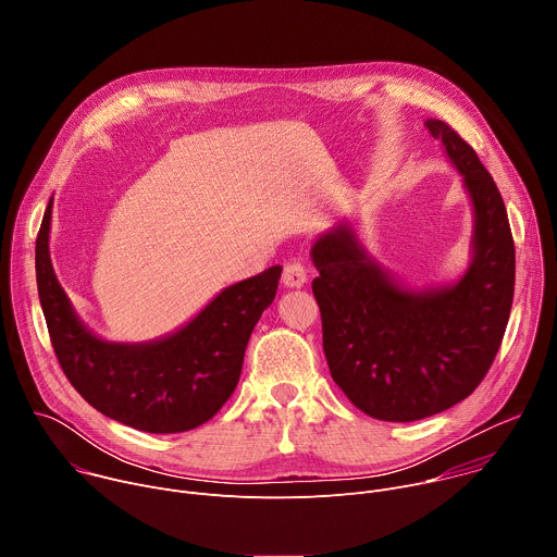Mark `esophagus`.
<instances>
[{"label": "esophagus", "instance_id": "obj_1", "mask_svg": "<svg viewBox=\"0 0 557 557\" xmlns=\"http://www.w3.org/2000/svg\"><path fill=\"white\" fill-rule=\"evenodd\" d=\"M306 267L301 262H288L282 273V282L286 288H301L306 284Z\"/></svg>", "mask_w": 557, "mask_h": 557}]
</instances>
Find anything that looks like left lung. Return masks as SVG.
<instances>
[{"instance_id":"8db88e82","label":"left lung","mask_w":557,"mask_h":557,"mask_svg":"<svg viewBox=\"0 0 557 557\" xmlns=\"http://www.w3.org/2000/svg\"><path fill=\"white\" fill-rule=\"evenodd\" d=\"M425 127L443 143L471 200L465 273L412 288L366 251L348 220L310 249L333 381L379 421H419L467 399L496 359L513 301L516 249L494 178L447 123L428 119Z\"/></svg>"}]
</instances>
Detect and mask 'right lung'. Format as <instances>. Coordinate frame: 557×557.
Masks as SVG:
<instances>
[{
  "mask_svg": "<svg viewBox=\"0 0 557 557\" xmlns=\"http://www.w3.org/2000/svg\"><path fill=\"white\" fill-rule=\"evenodd\" d=\"M52 198L35 247L37 288L57 359L101 414L151 434L207 423L233 394L249 337L273 304L282 267L222 288L178 331L151 342H108L72 308L50 262Z\"/></svg>",
  "mask_w": 557,
  "mask_h": 557,
  "instance_id": "1",
  "label": "right lung"
}]
</instances>
